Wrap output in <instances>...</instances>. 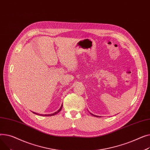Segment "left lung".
Instances as JSON below:
<instances>
[{"mask_svg":"<svg viewBox=\"0 0 150 150\" xmlns=\"http://www.w3.org/2000/svg\"><path fill=\"white\" fill-rule=\"evenodd\" d=\"M91 115H93V116H95V117H99V116H96V115H94V114H93L92 113H91Z\"/></svg>","mask_w":150,"mask_h":150,"instance_id":"left-lung-1","label":"left lung"}]
</instances>
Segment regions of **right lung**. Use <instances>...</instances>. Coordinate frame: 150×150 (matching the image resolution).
Wrapping results in <instances>:
<instances>
[{
	"label": "right lung",
	"mask_w": 150,
	"mask_h": 150,
	"mask_svg": "<svg viewBox=\"0 0 150 150\" xmlns=\"http://www.w3.org/2000/svg\"><path fill=\"white\" fill-rule=\"evenodd\" d=\"M62 106L63 105H62V106L60 107V109L59 110H57L56 112H54V113H52V114H45V115H43V114H38V113H36V112H33V113H34V114H38V115H40V116H54L55 114H57L59 112H60V111H61V110H62Z\"/></svg>",
	"instance_id": "add662e5"
}]
</instances>
